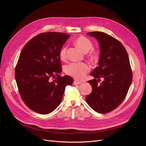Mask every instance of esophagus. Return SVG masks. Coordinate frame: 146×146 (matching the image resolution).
I'll use <instances>...</instances> for the list:
<instances>
[{
    "mask_svg": "<svg viewBox=\"0 0 146 146\" xmlns=\"http://www.w3.org/2000/svg\"><path fill=\"white\" fill-rule=\"evenodd\" d=\"M82 84V82H79L77 80H74L73 82V85H80Z\"/></svg>",
    "mask_w": 146,
    "mask_h": 146,
    "instance_id": "1",
    "label": "esophagus"
}]
</instances>
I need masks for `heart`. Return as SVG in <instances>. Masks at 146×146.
I'll return each instance as SVG.
<instances>
[{
	"mask_svg": "<svg viewBox=\"0 0 146 146\" xmlns=\"http://www.w3.org/2000/svg\"><path fill=\"white\" fill-rule=\"evenodd\" d=\"M74 43L84 52H87L93 48L92 42L85 36L78 37L74 41ZM66 52L67 47L65 46L60 51V58L61 60L66 58ZM89 57L92 61H96L99 57L98 54L95 51H92L89 53ZM89 70V66L85 63H73L68 64L65 67V70L67 74L78 80H82L85 78Z\"/></svg>",
	"mask_w": 146,
	"mask_h": 146,
	"instance_id": "heart-1",
	"label": "heart"
}]
</instances>
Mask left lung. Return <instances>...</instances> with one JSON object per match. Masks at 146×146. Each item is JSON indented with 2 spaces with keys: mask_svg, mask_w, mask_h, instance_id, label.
<instances>
[{
  "mask_svg": "<svg viewBox=\"0 0 146 146\" xmlns=\"http://www.w3.org/2000/svg\"><path fill=\"white\" fill-rule=\"evenodd\" d=\"M87 34L98 40L100 57L98 67L90 74L94 77L88 81L92 91L86 96V101L96 112L105 113L117 108L124 101L132 82V71L127 52L119 41L102 32ZM101 78L104 81L99 85Z\"/></svg>",
  "mask_w": 146,
  "mask_h": 146,
  "instance_id": "left-lung-1",
  "label": "left lung"
}]
</instances>
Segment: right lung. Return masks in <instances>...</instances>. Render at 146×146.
<instances>
[{
	"mask_svg": "<svg viewBox=\"0 0 146 146\" xmlns=\"http://www.w3.org/2000/svg\"><path fill=\"white\" fill-rule=\"evenodd\" d=\"M69 36L62 33H41L29 40L21 52L15 80L22 101L36 113L48 114L56 110L66 86L73 83L70 76L58 75L61 72L60 51ZM51 78L55 79L52 81Z\"/></svg>",
	"mask_w": 146,
	"mask_h": 146,
	"instance_id": "1",
	"label": "right lung"
}]
</instances>
